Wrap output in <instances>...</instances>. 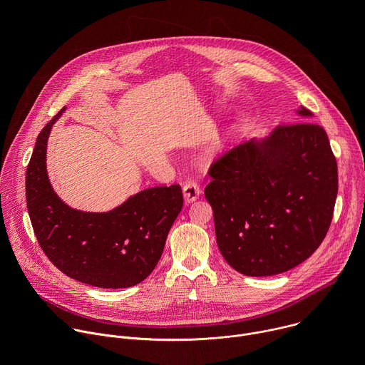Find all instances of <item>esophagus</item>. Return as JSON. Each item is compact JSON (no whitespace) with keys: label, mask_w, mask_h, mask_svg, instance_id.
<instances>
[{"label":"esophagus","mask_w":365,"mask_h":365,"mask_svg":"<svg viewBox=\"0 0 365 365\" xmlns=\"http://www.w3.org/2000/svg\"><path fill=\"white\" fill-rule=\"evenodd\" d=\"M200 193H202V189L199 187L197 183L189 180L183 185V196L186 202H195Z\"/></svg>","instance_id":"34e87169"}]
</instances>
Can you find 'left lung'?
<instances>
[{
	"mask_svg": "<svg viewBox=\"0 0 365 365\" xmlns=\"http://www.w3.org/2000/svg\"><path fill=\"white\" fill-rule=\"evenodd\" d=\"M309 120L312 113L297 111ZM205 197L227 263L252 277L284 273L324 241L334 215L338 168L317 123L277 125L241 143L210 168Z\"/></svg>",
	"mask_w": 365,
	"mask_h": 365,
	"instance_id": "left-lung-1",
	"label": "left lung"
}]
</instances>
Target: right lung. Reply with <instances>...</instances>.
<instances>
[{"label":"right lung","mask_w":365,"mask_h":365,"mask_svg":"<svg viewBox=\"0 0 365 365\" xmlns=\"http://www.w3.org/2000/svg\"><path fill=\"white\" fill-rule=\"evenodd\" d=\"M40 131L26 173V200L36 238L62 273L78 282L124 289L143 282L158 266L168 234L183 206L179 185L144 189L108 212L68 206L51 187L46 145L51 125Z\"/></svg>","instance_id":"1"}]
</instances>
